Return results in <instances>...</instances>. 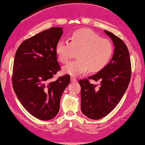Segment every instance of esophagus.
I'll return each instance as SVG.
<instances>
[{
	"mask_svg": "<svg viewBox=\"0 0 145 145\" xmlns=\"http://www.w3.org/2000/svg\"><path fill=\"white\" fill-rule=\"evenodd\" d=\"M71 82H72V83H74V82H77V80H76V78H74V77L71 76Z\"/></svg>",
	"mask_w": 145,
	"mask_h": 145,
	"instance_id": "1",
	"label": "esophagus"
}]
</instances>
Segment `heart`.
I'll return each instance as SVG.
<instances>
[{"label":"heart","instance_id":"b5f03b06","mask_svg":"<svg viewBox=\"0 0 145 145\" xmlns=\"http://www.w3.org/2000/svg\"><path fill=\"white\" fill-rule=\"evenodd\" d=\"M55 51L61 63H67L78 52L77 60L69 62L63 67V72L71 76H78L90 70L98 72L110 61L114 52L112 41L102 38L90 29L75 31L71 37V42L60 39Z\"/></svg>","mask_w":145,"mask_h":145}]
</instances>
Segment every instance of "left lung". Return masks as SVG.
<instances>
[{"label":"left lung","mask_w":145,"mask_h":145,"mask_svg":"<svg viewBox=\"0 0 145 145\" xmlns=\"http://www.w3.org/2000/svg\"><path fill=\"white\" fill-rule=\"evenodd\" d=\"M104 32L114 43V55L106 66L88 77L100 81V86L90 84L88 79L78 82L81 86V111L92 120H100L114 110L127 89L131 74L127 47L114 33L106 30Z\"/></svg>","instance_id":"left-lung-1"}]
</instances>
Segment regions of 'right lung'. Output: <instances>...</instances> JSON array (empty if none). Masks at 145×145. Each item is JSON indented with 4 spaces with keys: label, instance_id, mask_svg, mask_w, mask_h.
Segmentation results:
<instances>
[{
    "label": "right lung",
    "instance_id": "right-lung-1",
    "mask_svg": "<svg viewBox=\"0 0 145 145\" xmlns=\"http://www.w3.org/2000/svg\"><path fill=\"white\" fill-rule=\"evenodd\" d=\"M63 28L53 27L26 39L18 48L13 66L12 85L25 110L40 120L54 118L70 76L50 79L61 69L55 48Z\"/></svg>",
    "mask_w": 145,
    "mask_h": 145
}]
</instances>
